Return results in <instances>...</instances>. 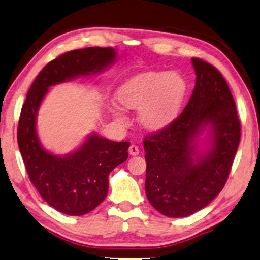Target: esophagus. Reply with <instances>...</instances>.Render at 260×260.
Masks as SVG:
<instances>
[{
  "label": "esophagus",
  "mask_w": 260,
  "mask_h": 260,
  "mask_svg": "<svg viewBox=\"0 0 260 260\" xmlns=\"http://www.w3.org/2000/svg\"><path fill=\"white\" fill-rule=\"evenodd\" d=\"M128 152H129L131 155H138L140 153V150H139L138 146L134 145V144H132L129 146V149H128Z\"/></svg>",
  "instance_id": "1"
}]
</instances>
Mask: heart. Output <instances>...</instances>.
<instances>
[{
    "mask_svg": "<svg viewBox=\"0 0 260 260\" xmlns=\"http://www.w3.org/2000/svg\"><path fill=\"white\" fill-rule=\"evenodd\" d=\"M187 85L182 75L167 72H145L122 83L117 99L128 109H140V120L150 129H159L176 117L185 98ZM116 115L124 119L119 108Z\"/></svg>",
    "mask_w": 260,
    "mask_h": 260,
    "instance_id": "heart-1",
    "label": "heart"
}]
</instances>
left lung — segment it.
Listing matches in <instances>:
<instances>
[{
	"instance_id": "1",
	"label": "left lung",
	"mask_w": 260,
	"mask_h": 260,
	"mask_svg": "<svg viewBox=\"0 0 260 260\" xmlns=\"http://www.w3.org/2000/svg\"><path fill=\"white\" fill-rule=\"evenodd\" d=\"M196 86L186 107L166 128L143 141L145 193L154 209L186 217L208 206L223 190L240 143L237 107L214 66L192 58ZM209 132L199 149L200 135Z\"/></svg>"
}]
</instances>
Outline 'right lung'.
I'll return each instance as SVG.
<instances>
[{
	"label": "right lung",
	"instance_id": "right-lung-1",
	"mask_svg": "<svg viewBox=\"0 0 260 260\" xmlns=\"http://www.w3.org/2000/svg\"><path fill=\"white\" fill-rule=\"evenodd\" d=\"M116 59L112 48L66 52L37 75L22 106L17 139L28 176L42 198L62 214L85 215L106 199L109 174L128 158L131 143L114 142L92 133L72 153H51L42 145L36 131L41 103L51 86L100 74Z\"/></svg>",
	"mask_w": 260,
	"mask_h": 260
}]
</instances>
